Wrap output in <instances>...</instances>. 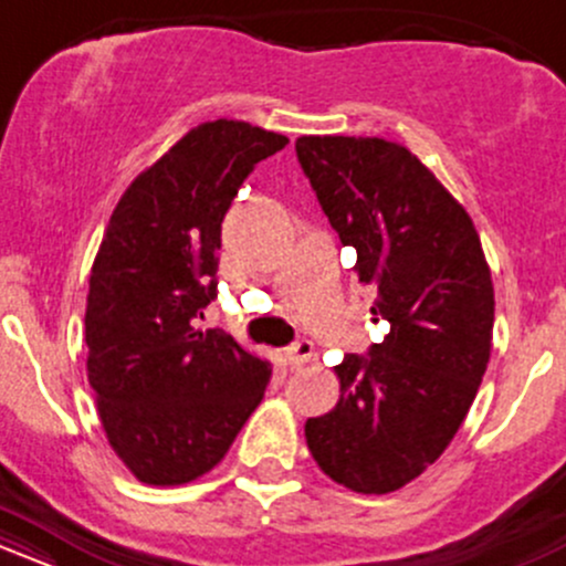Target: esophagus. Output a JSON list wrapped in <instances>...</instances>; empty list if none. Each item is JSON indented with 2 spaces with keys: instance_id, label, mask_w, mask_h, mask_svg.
Listing matches in <instances>:
<instances>
[{
  "instance_id": "obj_1",
  "label": "esophagus",
  "mask_w": 566,
  "mask_h": 566,
  "mask_svg": "<svg viewBox=\"0 0 566 566\" xmlns=\"http://www.w3.org/2000/svg\"><path fill=\"white\" fill-rule=\"evenodd\" d=\"M284 359H287L292 367L308 365V361L316 359L314 343H311V340H297L295 346H290L287 350H284Z\"/></svg>"
}]
</instances>
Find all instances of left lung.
<instances>
[{"label":"left lung","mask_w":566,"mask_h":566,"mask_svg":"<svg viewBox=\"0 0 566 566\" xmlns=\"http://www.w3.org/2000/svg\"><path fill=\"white\" fill-rule=\"evenodd\" d=\"M297 159L354 274L391 322L367 359L335 367L340 399L305 420L316 465L359 495H388L450 447L492 354L495 290L465 207L401 143L301 135Z\"/></svg>","instance_id":"8db88e82"}]
</instances>
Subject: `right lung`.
Wrapping results in <instances>:
<instances>
[{"label":"right lung","instance_id":"right-lung-1","mask_svg":"<svg viewBox=\"0 0 566 566\" xmlns=\"http://www.w3.org/2000/svg\"><path fill=\"white\" fill-rule=\"evenodd\" d=\"M287 143L250 122H201L116 201L90 274L87 380L108 444L143 484L205 476L261 405L271 361L197 319L216 297L223 216Z\"/></svg>","mask_w":566,"mask_h":566}]
</instances>
